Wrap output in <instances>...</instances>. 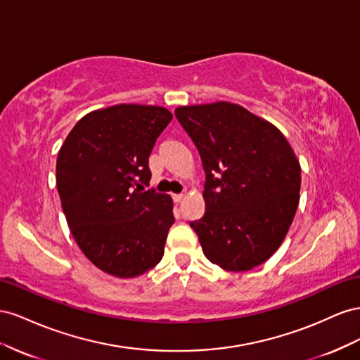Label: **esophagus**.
I'll list each match as a JSON object with an SVG mask.
<instances>
[{
  "mask_svg": "<svg viewBox=\"0 0 360 360\" xmlns=\"http://www.w3.org/2000/svg\"><path fill=\"white\" fill-rule=\"evenodd\" d=\"M172 198H173V200H174V202L179 203V202L184 199V194H173Z\"/></svg>",
  "mask_w": 360,
  "mask_h": 360,
  "instance_id": "34e87169",
  "label": "esophagus"
}]
</instances>
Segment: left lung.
Returning a JSON list of instances; mask_svg holds the SVG:
<instances>
[{
    "instance_id": "left-lung-1",
    "label": "left lung",
    "mask_w": 360,
    "mask_h": 360,
    "mask_svg": "<svg viewBox=\"0 0 360 360\" xmlns=\"http://www.w3.org/2000/svg\"><path fill=\"white\" fill-rule=\"evenodd\" d=\"M196 145L205 214L190 226L207 258L248 271L281 248L300 200L302 169L273 123L228 101L174 110Z\"/></svg>"
}]
</instances>
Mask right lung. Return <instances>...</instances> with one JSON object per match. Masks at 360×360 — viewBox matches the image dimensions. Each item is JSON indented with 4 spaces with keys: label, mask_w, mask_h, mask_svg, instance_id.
<instances>
[{
    "label": "right lung",
    "mask_w": 360,
    "mask_h": 360,
    "mask_svg": "<svg viewBox=\"0 0 360 360\" xmlns=\"http://www.w3.org/2000/svg\"><path fill=\"white\" fill-rule=\"evenodd\" d=\"M172 117L160 105L90 111L58 150L57 190L72 237L91 264L120 279L161 261L174 223L169 194L145 190L149 155Z\"/></svg>",
    "instance_id": "right-lung-1"
}]
</instances>
